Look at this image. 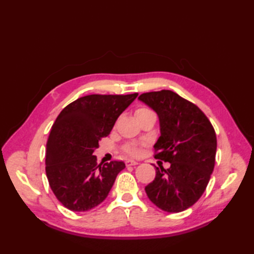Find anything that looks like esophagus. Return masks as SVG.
<instances>
[{"mask_svg":"<svg viewBox=\"0 0 254 254\" xmlns=\"http://www.w3.org/2000/svg\"><path fill=\"white\" fill-rule=\"evenodd\" d=\"M137 164H138L137 161L133 160V159H127V160L126 161V165H127V166H135V165H137Z\"/></svg>","mask_w":254,"mask_h":254,"instance_id":"1","label":"esophagus"}]
</instances>
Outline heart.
Masks as SVG:
<instances>
[{
    "mask_svg": "<svg viewBox=\"0 0 254 254\" xmlns=\"http://www.w3.org/2000/svg\"><path fill=\"white\" fill-rule=\"evenodd\" d=\"M135 115L138 121L148 117H156L154 111H152L149 108H146V107H139L138 109H136ZM123 150L131 156H137L139 154V148L134 144H127L126 146L123 147Z\"/></svg>",
    "mask_w": 254,
    "mask_h": 254,
    "instance_id": "obj_1",
    "label": "heart"
}]
</instances>
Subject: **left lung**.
<instances>
[{"mask_svg": "<svg viewBox=\"0 0 254 254\" xmlns=\"http://www.w3.org/2000/svg\"><path fill=\"white\" fill-rule=\"evenodd\" d=\"M138 99L159 118L155 158L170 163L168 169L156 167L155 179L145 191L158 208L182 212L197 202L208 185L217 148L215 130L197 106L174 91H150Z\"/></svg>", "mask_w": 254, "mask_h": 254, "instance_id": "obj_1", "label": "left lung"}]
</instances>
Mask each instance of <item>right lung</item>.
<instances>
[{
  "instance_id": "right-lung-1",
  "label": "right lung",
  "mask_w": 254,
  "mask_h": 254,
  "mask_svg": "<svg viewBox=\"0 0 254 254\" xmlns=\"http://www.w3.org/2000/svg\"><path fill=\"white\" fill-rule=\"evenodd\" d=\"M137 95L84 96L58 116L47 142L46 174L64 207L86 212L108 196L126 164L113 160L98 165L93 153Z\"/></svg>"
}]
</instances>
